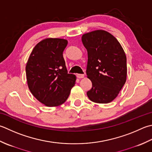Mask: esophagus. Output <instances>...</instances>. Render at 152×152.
Here are the masks:
<instances>
[{"label": "esophagus", "mask_w": 152, "mask_h": 152, "mask_svg": "<svg viewBox=\"0 0 152 152\" xmlns=\"http://www.w3.org/2000/svg\"><path fill=\"white\" fill-rule=\"evenodd\" d=\"M84 77V74H77V78H83Z\"/></svg>", "instance_id": "esophagus-1"}]
</instances>
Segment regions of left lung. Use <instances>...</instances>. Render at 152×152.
<instances>
[{"instance_id":"left-lung-1","label":"left lung","mask_w":152,"mask_h":152,"mask_svg":"<svg viewBox=\"0 0 152 152\" xmlns=\"http://www.w3.org/2000/svg\"><path fill=\"white\" fill-rule=\"evenodd\" d=\"M88 51L86 74L92 83L87 96L91 102L108 103L119 94L126 80V56L121 45L105 30L82 35Z\"/></svg>"}]
</instances>
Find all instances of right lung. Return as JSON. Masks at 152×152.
Instances as JSON below:
<instances>
[{"label":"right lung","instance_id":"add662e5","mask_svg":"<svg viewBox=\"0 0 152 152\" xmlns=\"http://www.w3.org/2000/svg\"><path fill=\"white\" fill-rule=\"evenodd\" d=\"M68 44L64 39L47 38L33 49L26 66L28 88L36 99L47 107L66 102L76 77L68 74L63 58Z\"/></svg>","mask_w":152,"mask_h":152}]
</instances>
